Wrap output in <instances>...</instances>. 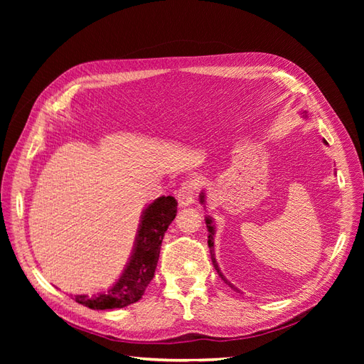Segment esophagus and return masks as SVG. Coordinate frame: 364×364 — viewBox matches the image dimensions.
<instances>
[{"label": "esophagus", "instance_id": "obj_1", "mask_svg": "<svg viewBox=\"0 0 364 364\" xmlns=\"http://www.w3.org/2000/svg\"><path fill=\"white\" fill-rule=\"evenodd\" d=\"M199 181L197 179H188L181 183L178 193H176V197H178V202L181 206H188L191 203H194L196 197H197V191H199Z\"/></svg>", "mask_w": 364, "mask_h": 364}]
</instances>
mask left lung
Wrapping results in <instances>:
<instances>
[{
	"label": "left lung",
	"mask_w": 364,
	"mask_h": 364,
	"mask_svg": "<svg viewBox=\"0 0 364 364\" xmlns=\"http://www.w3.org/2000/svg\"><path fill=\"white\" fill-rule=\"evenodd\" d=\"M325 144H326V141H325ZM200 203H203L205 205V194L202 193L200 194ZM205 222H206V228H208V246H209V252H211V259H213V264H214V267H215V270H217V273H218V277H222V279L228 284V285H230V287H232L234 290H237L232 284H230L223 274H222V272H220V267H218V264H217V261H215V253H214V234H215V228H214V225H213V220L209 218V217H206L205 218Z\"/></svg>",
	"instance_id": "1"
}]
</instances>
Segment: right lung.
<instances>
[{
  "label": "right lung",
  "instance_id": "add662e5",
  "mask_svg": "<svg viewBox=\"0 0 364 364\" xmlns=\"http://www.w3.org/2000/svg\"><path fill=\"white\" fill-rule=\"evenodd\" d=\"M178 213V202L171 196H162L150 203L141 217L135 249L123 274L112 289L97 296L79 294L73 299L91 310H112L138 302L155 277L165 230Z\"/></svg>",
  "mask_w": 364,
  "mask_h": 364
}]
</instances>
